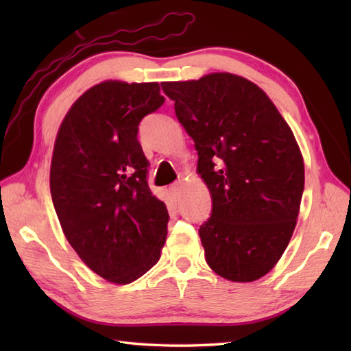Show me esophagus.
<instances>
[{"instance_id":"obj_1","label":"esophagus","mask_w":351,"mask_h":351,"mask_svg":"<svg viewBox=\"0 0 351 351\" xmlns=\"http://www.w3.org/2000/svg\"><path fill=\"white\" fill-rule=\"evenodd\" d=\"M181 189H182V182L181 181H178V182H175V184H171V187H170V193L173 196H178L181 193Z\"/></svg>"}]
</instances>
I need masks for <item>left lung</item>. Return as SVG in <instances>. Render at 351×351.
I'll return each instance as SVG.
<instances>
[{
	"instance_id": "1",
	"label": "left lung",
	"mask_w": 351,
	"mask_h": 351,
	"mask_svg": "<svg viewBox=\"0 0 351 351\" xmlns=\"http://www.w3.org/2000/svg\"><path fill=\"white\" fill-rule=\"evenodd\" d=\"M197 151L213 199L199 229L213 271L253 282L278 264L294 232L304 189L300 147L271 99L252 81L215 72L161 83Z\"/></svg>"
}]
</instances>
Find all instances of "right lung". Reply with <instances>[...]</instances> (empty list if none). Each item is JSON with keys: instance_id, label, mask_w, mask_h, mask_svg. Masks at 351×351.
Listing matches in <instances>:
<instances>
[{"instance_id": "add662e5", "label": "right lung", "mask_w": 351, "mask_h": 351, "mask_svg": "<svg viewBox=\"0 0 351 351\" xmlns=\"http://www.w3.org/2000/svg\"><path fill=\"white\" fill-rule=\"evenodd\" d=\"M158 83L104 81L64 116L49 187L66 240L83 263L125 285L158 263L169 213L147 185L138 123L164 104Z\"/></svg>"}]
</instances>
